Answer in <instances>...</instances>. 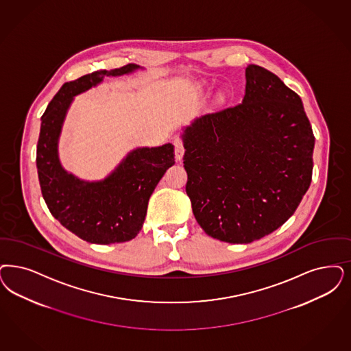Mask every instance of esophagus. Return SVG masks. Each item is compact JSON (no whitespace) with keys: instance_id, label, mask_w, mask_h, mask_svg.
<instances>
[{"instance_id":"esophagus-1","label":"esophagus","mask_w":351,"mask_h":351,"mask_svg":"<svg viewBox=\"0 0 351 351\" xmlns=\"http://www.w3.org/2000/svg\"><path fill=\"white\" fill-rule=\"evenodd\" d=\"M173 146H175V159H176V160H182L185 149H184V143H182V140L180 137H176V138L173 140Z\"/></svg>"}]
</instances>
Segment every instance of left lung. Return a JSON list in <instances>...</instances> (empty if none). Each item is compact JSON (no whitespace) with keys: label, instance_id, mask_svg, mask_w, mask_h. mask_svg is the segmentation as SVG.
I'll return each instance as SVG.
<instances>
[{"label":"left lung","instance_id":"left-lung-1","mask_svg":"<svg viewBox=\"0 0 351 351\" xmlns=\"http://www.w3.org/2000/svg\"><path fill=\"white\" fill-rule=\"evenodd\" d=\"M241 104L206 114L182 140L185 191L208 236L249 243L294 214L313 178L315 137L301 97L249 64Z\"/></svg>","mask_w":351,"mask_h":351}]
</instances>
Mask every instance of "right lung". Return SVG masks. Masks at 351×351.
I'll list each match as a JSON object with an SVG mask.
<instances>
[{
  "instance_id": "obj_1",
  "label": "right lung",
  "mask_w": 351,
  "mask_h": 351,
  "mask_svg": "<svg viewBox=\"0 0 351 351\" xmlns=\"http://www.w3.org/2000/svg\"><path fill=\"white\" fill-rule=\"evenodd\" d=\"M136 69L138 66L130 63L64 83L41 117L36 152L41 193L51 215L90 243L108 245L134 239L144 224L150 195L165 172L175 165L173 146L166 144L133 150L102 182H83L62 169L57 144L73 96L101 83L104 77L121 76Z\"/></svg>"
}]
</instances>
